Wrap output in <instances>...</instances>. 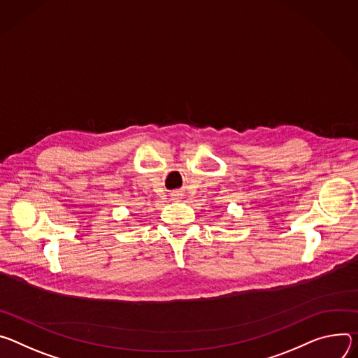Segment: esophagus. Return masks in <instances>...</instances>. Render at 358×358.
Masks as SVG:
<instances>
[{"instance_id": "34e87169", "label": "esophagus", "mask_w": 358, "mask_h": 358, "mask_svg": "<svg viewBox=\"0 0 358 358\" xmlns=\"http://www.w3.org/2000/svg\"><path fill=\"white\" fill-rule=\"evenodd\" d=\"M178 196H179V194H176V193H173V194H172V197H173V199H175V201L178 199Z\"/></svg>"}]
</instances>
